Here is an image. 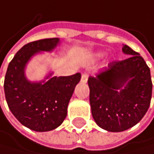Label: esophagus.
I'll use <instances>...</instances> for the list:
<instances>
[{
  "mask_svg": "<svg viewBox=\"0 0 154 154\" xmlns=\"http://www.w3.org/2000/svg\"><path fill=\"white\" fill-rule=\"evenodd\" d=\"M87 80H88V76H87V74L83 73V74L82 75V79H81V82H83V83H85V82H87Z\"/></svg>",
  "mask_w": 154,
  "mask_h": 154,
  "instance_id": "obj_1",
  "label": "esophagus"
}]
</instances>
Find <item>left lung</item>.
Masks as SVG:
<instances>
[{"label":"left lung","mask_w":154,"mask_h":154,"mask_svg":"<svg viewBox=\"0 0 154 154\" xmlns=\"http://www.w3.org/2000/svg\"><path fill=\"white\" fill-rule=\"evenodd\" d=\"M122 51L129 57L109 63L88 79L92 116L100 128L110 132L138 124L152 99L150 68L128 46L123 45Z\"/></svg>","instance_id":"obj_1"}]
</instances>
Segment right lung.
Here are the masks:
<instances>
[{
  "instance_id": "right-lung-1",
  "label": "right lung",
  "mask_w": 154,
  "mask_h": 154,
  "mask_svg": "<svg viewBox=\"0 0 154 154\" xmlns=\"http://www.w3.org/2000/svg\"><path fill=\"white\" fill-rule=\"evenodd\" d=\"M60 38H46L23 47L8 65L4 79V94L9 109L25 127L38 132L50 131L60 127L81 73L53 76L49 72L44 80L31 82L26 68L31 59L42 52H51L60 45Z\"/></svg>"
}]
</instances>
